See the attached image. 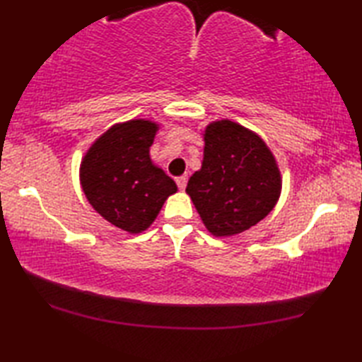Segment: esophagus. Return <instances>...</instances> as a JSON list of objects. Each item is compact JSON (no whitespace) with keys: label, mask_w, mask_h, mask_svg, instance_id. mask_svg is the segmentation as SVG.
<instances>
[{"label":"esophagus","mask_w":362,"mask_h":362,"mask_svg":"<svg viewBox=\"0 0 362 362\" xmlns=\"http://www.w3.org/2000/svg\"><path fill=\"white\" fill-rule=\"evenodd\" d=\"M175 182H177V187H179V189H180V191H183V189H185V187H187L188 175H180V177H177Z\"/></svg>","instance_id":"34e87169"}]
</instances>
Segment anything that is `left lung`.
Here are the masks:
<instances>
[{"label":"left lung","mask_w":362,"mask_h":362,"mask_svg":"<svg viewBox=\"0 0 362 362\" xmlns=\"http://www.w3.org/2000/svg\"><path fill=\"white\" fill-rule=\"evenodd\" d=\"M202 135V166L189 177L187 194L211 235H240L279 202V165L263 138L240 122L211 121Z\"/></svg>","instance_id":"1"}]
</instances>
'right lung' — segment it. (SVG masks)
I'll return each mask as SVG.
<instances>
[{
  "label": "right lung",
  "instance_id": "1",
  "mask_svg": "<svg viewBox=\"0 0 362 362\" xmlns=\"http://www.w3.org/2000/svg\"><path fill=\"white\" fill-rule=\"evenodd\" d=\"M156 121L117 122L99 135L82 157L79 180L90 205L127 233L152 226L166 199L177 193L171 177L151 160Z\"/></svg>",
  "mask_w": 362,
  "mask_h": 362
}]
</instances>
